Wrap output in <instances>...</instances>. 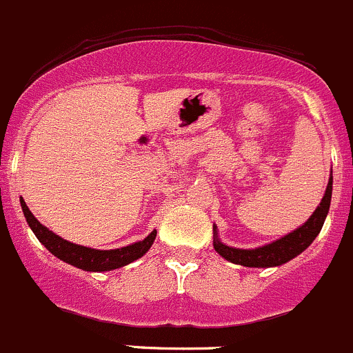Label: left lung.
<instances>
[{"label": "left lung", "instance_id": "1", "mask_svg": "<svg viewBox=\"0 0 353 353\" xmlns=\"http://www.w3.org/2000/svg\"><path fill=\"white\" fill-rule=\"evenodd\" d=\"M332 190L333 176L330 175L328 185H326V192L325 195H323L321 202H319L318 209L312 212V216L303 224V226H299L297 230L285 234L284 238L252 250L232 248V246L224 245V243L221 241L219 236H217V226H214V250H216L221 256L226 258L228 261H231V263L243 265V267L268 268L287 263L289 260L301 255V253L314 241L316 236L319 234L323 224H325L326 216H328L330 202H332Z\"/></svg>", "mask_w": 353, "mask_h": 353}]
</instances>
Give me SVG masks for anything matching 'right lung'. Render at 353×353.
<instances>
[{
    "label": "right lung",
    "instance_id": "right-lung-1",
    "mask_svg": "<svg viewBox=\"0 0 353 353\" xmlns=\"http://www.w3.org/2000/svg\"><path fill=\"white\" fill-rule=\"evenodd\" d=\"M20 203L25 219H27L28 226L34 231V234L37 236L39 241H41L54 256L66 261V263L72 265V267H78L86 272H107L114 270V268L125 267V265L132 263L137 258L146 255L148 250L151 248V245L154 243L156 238L154 230L151 231L150 234H148V238H144L143 241L132 243V245L123 246V248L117 250H95L88 248V246L74 245V243L66 241V239H63L61 236L54 234L52 231L47 230L46 226H42V224L35 219L34 214L30 212V209H28L23 199H20Z\"/></svg>",
    "mask_w": 353,
    "mask_h": 353
}]
</instances>
